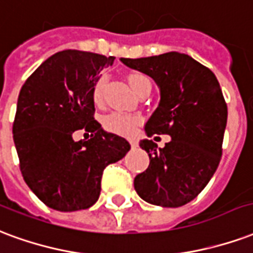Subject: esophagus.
<instances>
[{
    "instance_id": "obj_1",
    "label": "esophagus",
    "mask_w": 253,
    "mask_h": 253,
    "mask_svg": "<svg viewBox=\"0 0 253 253\" xmlns=\"http://www.w3.org/2000/svg\"><path fill=\"white\" fill-rule=\"evenodd\" d=\"M128 140H129V143H130V145H132V147H137V141H136V140L132 139V137H130V139H128Z\"/></svg>"
}]
</instances>
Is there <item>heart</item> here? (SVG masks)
Here are the masks:
<instances>
[{
    "mask_svg": "<svg viewBox=\"0 0 253 253\" xmlns=\"http://www.w3.org/2000/svg\"><path fill=\"white\" fill-rule=\"evenodd\" d=\"M106 75H102L97 79L93 87V101L95 105H101L104 102V91L106 86ZM129 84L134 93L139 94L145 87H151V81L148 77L143 74H132L129 77ZM139 123V119L130 114L121 113V112H112L102 119V125L109 132L116 134H129Z\"/></svg>",
    "mask_w": 253,
    "mask_h": 253,
    "instance_id": "b5f03b06",
    "label": "heart"
}]
</instances>
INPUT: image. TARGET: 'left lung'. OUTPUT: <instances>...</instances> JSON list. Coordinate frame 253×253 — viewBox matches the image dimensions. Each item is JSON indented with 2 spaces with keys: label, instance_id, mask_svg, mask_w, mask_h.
<instances>
[{
  "label": "left lung",
  "instance_id": "1",
  "mask_svg": "<svg viewBox=\"0 0 253 253\" xmlns=\"http://www.w3.org/2000/svg\"><path fill=\"white\" fill-rule=\"evenodd\" d=\"M120 60L149 75L160 88L159 106L145 124L147 136H171L163 148L152 140L140 141L149 166L136 175L134 190L148 204L183 206L209 183L221 160L228 108L220 84L186 53Z\"/></svg>",
  "mask_w": 253,
  "mask_h": 253
}]
</instances>
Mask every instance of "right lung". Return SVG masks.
<instances>
[{
    "label": "right lung",
    "instance_id": "right-lung-1",
    "mask_svg": "<svg viewBox=\"0 0 253 253\" xmlns=\"http://www.w3.org/2000/svg\"><path fill=\"white\" fill-rule=\"evenodd\" d=\"M113 56L64 49L40 64L20 90L13 140L25 183L48 208L87 209L98 201L106 166L130 149L94 120L93 87ZM84 128L86 142L72 133Z\"/></svg>",
    "mask_w": 253,
    "mask_h": 253
}]
</instances>
